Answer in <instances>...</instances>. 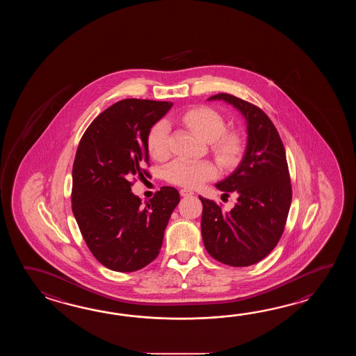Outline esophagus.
I'll return each mask as SVG.
<instances>
[{
  "label": "esophagus",
  "instance_id": "esophagus-1",
  "mask_svg": "<svg viewBox=\"0 0 356 356\" xmlns=\"http://www.w3.org/2000/svg\"><path fill=\"white\" fill-rule=\"evenodd\" d=\"M179 193H181V197H189L193 195V192L192 191H189V189L183 188L179 191Z\"/></svg>",
  "mask_w": 356,
  "mask_h": 356
}]
</instances>
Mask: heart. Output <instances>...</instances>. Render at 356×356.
Segmentation results:
<instances>
[{
	"instance_id": "heart-1",
	"label": "heart",
	"mask_w": 356,
	"mask_h": 356,
	"mask_svg": "<svg viewBox=\"0 0 356 356\" xmlns=\"http://www.w3.org/2000/svg\"><path fill=\"white\" fill-rule=\"evenodd\" d=\"M181 122L198 138L212 143V152L224 167H233L241 159L243 152L242 137L235 132H225L227 123L221 114L211 108L198 106L189 109L181 115ZM147 147L155 159L167 158L169 152V127L167 122L156 123L147 136ZM218 173L216 167L210 161L175 159L165 168L168 181L195 188Z\"/></svg>"
}]
</instances>
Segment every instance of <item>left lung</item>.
<instances>
[{"instance_id": "8db88e82", "label": "left lung", "mask_w": 356, "mask_h": 356, "mask_svg": "<svg viewBox=\"0 0 356 356\" xmlns=\"http://www.w3.org/2000/svg\"><path fill=\"white\" fill-rule=\"evenodd\" d=\"M222 100L242 114L247 145L238 167L216 188L234 193L230 211L200 197L204 210L201 232L210 256L234 267L257 264L276 247L291 204V186L284 145L271 120L258 106L230 94L207 99Z\"/></svg>"}]
</instances>
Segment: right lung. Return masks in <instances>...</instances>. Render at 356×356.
Masks as SVG:
<instances>
[{"label":"right lung","instance_id":"1","mask_svg":"<svg viewBox=\"0 0 356 356\" xmlns=\"http://www.w3.org/2000/svg\"><path fill=\"white\" fill-rule=\"evenodd\" d=\"M172 106L123 99L91 122L77 147L72 212L91 253L109 270L132 273L158 257L179 204L173 187H161L145 204L131 192V179L143 178L149 164V132Z\"/></svg>","mask_w":356,"mask_h":356}]
</instances>
